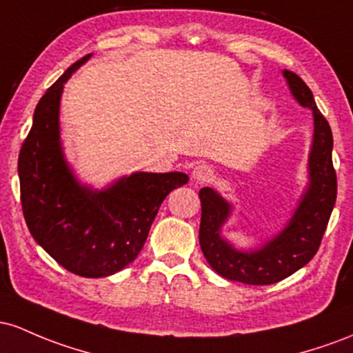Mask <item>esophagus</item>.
Segmentation results:
<instances>
[{"label": "esophagus", "mask_w": 353, "mask_h": 353, "mask_svg": "<svg viewBox=\"0 0 353 353\" xmlns=\"http://www.w3.org/2000/svg\"><path fill=\"white\" fill-rule=\"evenodd\" d=\"M213 176V170L210 168L208 165H198L195 170L192 172L193 181L196 183H205V181H210Z\"/></svg>", "instance_id": "esophagus-1"}]
</instances>
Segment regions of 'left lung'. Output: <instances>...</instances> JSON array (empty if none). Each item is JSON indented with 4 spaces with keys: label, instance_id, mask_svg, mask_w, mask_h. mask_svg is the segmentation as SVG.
Masks as SVG:
<instances>
[{
    "label": "left lung",
    "instance_id": "8db88e82",
    "mask_svg": "<svg viewBox=\"0 0 353 353\" xmlns=\"http://www.w3.org/2000/svg\"><path fill=\"white\" fill-rule=\"evenodd\" d=\"M292 97L314 114V140L308 153V185L285 227L256 248H236L221 235L232 215V203L216 190H200V247L219 275L247 285H270L305 267L319 250L336 200V175L332 163L334 137L316 108L314 94L294 71L283 70Z\"/></svg>",
    "mask_w": 353,
    "mask_h": 353
}]
</instances>
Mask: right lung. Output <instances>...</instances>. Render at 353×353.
Masks as SVG:
<instances>
[{"mask_svg": "<svg viewBox=\"0 0 353 353\" xmlns=\"http://www.w3.org/2000/svg\"><path fill=\"white\" fill-rule=\"evenodd\" d=\"M90 57L71 65L41 97L18 175L23 215L37 243L71 273L100 279L137 259L161 201L188 175L134 172L101 190L78 180L59 138V103L65 83Z\"/></svg>", "mask_w": 353, "mask_h": 353, "instance_id": "1", "label": "right lung"}]
</instances>
